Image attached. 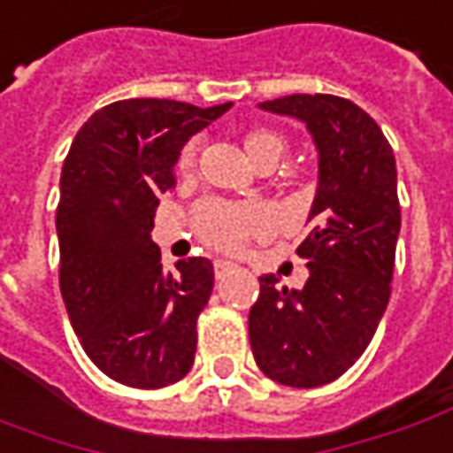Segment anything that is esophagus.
I'll list each match as a JSON object with an SVG mask.
<instances>
[{"label":"esophagus","instance_id":"1","mask_svg":"<svg viewBox=\"0 0 453 453\" xmlns=\"http://www.w3.org/2000/svg\"><path fill=\"white\" fill-rule=\"evenodd\" d=\"M215 278H226L230 273H235L238 265H233V263H227V260H215Z\"/></svg>","mask_w":453,"mask_h":453}]
</instances>
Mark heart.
<instances>
[{"mask_svg":"<svg viewBox=\"0 0 453 453\" xmlns=\"http://www.w3.org/2000/svg\"><path fill=\"white\" fill-rule=\"evenodd\" d=\"M240 141L248 158L255 163V168H273L288 153V138L270 126H250L242 131ZM196 163H198V149L196 143H186L178 153L175 171L178 175H190L196 171ZM292 175H295L292 168L282 171V178H292ZM196 227L203 242H208L215 250H238L252 233L265 227V215L260 208L245 203H208L196 215Z\"/></svg>","mask_w":453,"mask_h":453,"instance_id":"obj_1","label":"heart"}]
</instances>
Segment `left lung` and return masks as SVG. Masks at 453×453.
<instances>
[{
    "label": "left lung",
    "instance_id": "1",
    "mask_svg": "<svg viewBox=\"0 0 453 453\" xmlns=\"http://www.w3.org/2000/svg\"><path fill=\"white\" fill-rule=\"evenodd\" d=\"M260 109L307 126L319 175L312 230L297 255L310 278L303 290L260 278L248 332L257 367L288 387H322L355 365L372 342L392 295L402 213L396 163L377 121L347 98L292 94Z\"/></svg>",
    "mask_w": 453,
    "mask_h": 453
}]
</instances>
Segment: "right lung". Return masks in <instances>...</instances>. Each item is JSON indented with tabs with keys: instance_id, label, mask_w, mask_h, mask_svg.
Wrapping results in <instances>:
<instances>
[{
	"instance_id": "add662e5",
	"label": "right lung",
	"mask_w": 453,
	"mask_h": 453,
	"mask_svg": "<svg viewBox=\"0 0 453 453\" xmlns=\"http://www.w3.org/2000/svg\"><path fill=\"white\" fill-rule=\"evenodd\" d=\"M230 106L116 101L79 128L61 168V297L88 359L126 387L161 389L193 367L213 263L188 257L163 273L150 230L180 149Z\"/></svg>"
}]
</instances>
